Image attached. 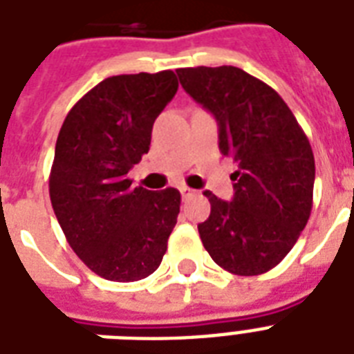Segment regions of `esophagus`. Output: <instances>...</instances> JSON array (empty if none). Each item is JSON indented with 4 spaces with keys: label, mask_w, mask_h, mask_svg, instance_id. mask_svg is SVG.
I'll list each match as a JSON object with an SVG mask.
<instances>
[{
    "label": "esophagus",
    "mask_w": 354,
    "mask_h": 354,
    "mask_svg": "<svg viewBox=\"0 0 354 354\" xmlns=\"http://www.w3.org/2000/svg\"><path fill=\"white\" fill-rule=\"evenodd\" d=\"M180 193H182L183 198H189V196H193L196 191H194V189H191V187H180Z\"/></svg>",
    "instance_id": "obj_1"
}]
</instances>
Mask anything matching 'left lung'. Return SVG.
Here are the masks:
<instances>
[{"label": "left lung", "instance_id": "8db88e82", "mask_svg": "<svg viewBox=\"0 0 354 354\" xmlns=\"http://www.w3.org/2000/svg\"><path fill=\"white\" fill-rule=\"evenodd\" d=\"M183 90L218 122V145L239 171L232 202L209 198L198 224L202 244L221 268L259 275L286 257L313 211L314 154L279 93L241 68L176 69Z\"/></svg>", "mask_w": 354, "mask_h": 354}]
</instances>
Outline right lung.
I'll use <instances>...</instances> for the list:
<instances>
[{
  "mask_svg": "<svg viewBox=\"0 0 354 354\" xmlns=\"http://www.w3.org/2000/svg\"><path fill=\"white\" fill-rule=\"evenodd\" d=\"M176 91L171 69L108 77L77 101L58 132L49 174L53 211L80 261L108 281L154 274L176 226L180 191L132 187L128 178Z\"/></svg>",
  "mask_w": 354,
  "mask_h": 354,
  "instance_id": "right-lung-1",
  "label": "right lung"
}]
</instances>
